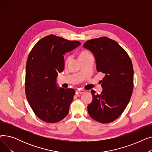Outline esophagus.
I'll return each instance as SVG.
<instances>
[{
  "mask_svg": "<svg viewBox=\"0 0 152 152\" xmlns=\"http://www.w3.org/2000/svg\"><path fill=\"white\" fill-rule=\"evenodd\" d=\"M77 92L78 94H83L84 92H85V91H84V89H78L77 90Z\"/></svg>",
  "mask_w": 152,
  "mask_h": 152,
  "instance_id": "obj_1",
  "label": "esophagus"
}]
</instances>
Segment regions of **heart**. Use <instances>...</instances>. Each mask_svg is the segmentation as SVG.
<instances>
[{"label": "heart", "mask_w": 152, "mask_h": 152, "mask_svg": "<svg viewBox=\"0 0 152 152\" xmlns=\"http://www.w3.org/2000/svg\"><path fill=\"white\" fill-rule=\"evenodd\" d=\"M89 54H91L89 52H87L86 50H84V51H82L81 52H80V53H79V58H81L82 57H85V56L89 55ZM71 60V57H68L66 59V62H69Z\"/></svg>", "instance_id": "obj_1"}]
</instances>
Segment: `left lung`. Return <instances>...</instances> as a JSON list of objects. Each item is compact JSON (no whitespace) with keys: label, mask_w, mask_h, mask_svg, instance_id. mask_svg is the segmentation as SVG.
<instances>
[{"label":"left lung","mask_w":152,"mask_h":152,"mask_svg":"<svg viewBox=\"0 0 152 152\" xmlns=\"http://www.w3.org/2000/svg\"><path fill=\"white\" fill-rule=\"evenodd\" d=\"M84 47L94 55L97 71L105 75L102 80L100 94L91 91L92 101L87 106V111L94 120L109 123L123 113L131 97L132 63L123 48L107 37L89 40Z\"/></svg>","instance_id":"8db88e82"}]
</instances>
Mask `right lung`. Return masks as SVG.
<instances>
[{
    "label": "right lung",
    "instance_id": "1",
    "mask_svg": "<svg viewBox=\"0 0 152 152\" xmlns=\"http://www.w3.org/2000/svg\"><path fill=\"white\" fill-rule=\"evenodd\" d=\"M81 45L53 35L39 41L26 63L25 92L29 104L42 121L54 123L69 112L75 91L58 87L57 77L65 68L64 55Z\"/></svg>",
    "mask_w": 152,
    "mask_h": 152
}]
</instances>
